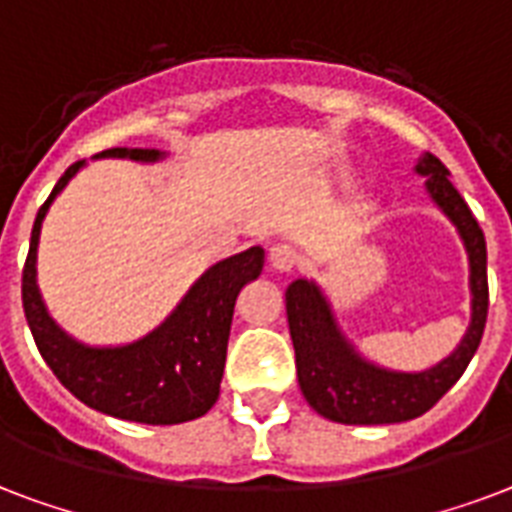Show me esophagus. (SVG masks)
<instances>
[{
	"label": "esophagus",
	"instance_id": "1",
	"mask_svg": "<svg viewBox=\"0 0 512 512\" xmlns=\"http://www.w3.org/2000/svg\"><path fill=\"white\" fill-rule=\"evenodd\" d=\"M269 261H272V267L280 269V272H293V269L301 264V256L296 253V248L280 243L269 251Z\"/></svg>",
	"mask_w": 512,
	"mask_h": 512
}]
</instances>
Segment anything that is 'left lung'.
<instances>
[{
	"instance_id": "1",
	"label": "left lung",
	"mask_w": 512,
	"mask_h": 512,
	"mask_svg": "<svg viewBox=\"0 0 512 512\" xmlns=\"http://www.w3.org/2000/svg\"><path fill=\"white\" fill-rule=\"evenodd\" d=\"M417 170L427 176V189L443 213L457 224L470 256L473 288V323L454 355L422 374H392L360 360L334 326L331 310L320 291L307 280H293L285 288V312L291 328L296 374L304 398L320 417L342 425H392L422 417L465 374L481 344L489 315V280H486V240L473 211L457 186L449 181V168L427 152Z\"/></svg>"
}]
</instances>
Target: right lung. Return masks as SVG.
<instances>
[{
    "mask_svg": "<svg viewBox=\"0 0 512 512\" xmlns=\"http://www.w3.org/2000/svg\"><path fill=\"white\" fill-rule=\"evenodd\" d=\"M104 157L157 160L160 152L106 149ZM82 165L85 160L69 165L39 208L31 229L29 256L23 264V312L39 355L74 398L109 417L144 425H178L202 417L219 400L237 293L248 280L261 275L264 251L256 245L208 269L186 293L178 310L141 342L117 350H93L77 344L55 326L39 299L37 243L50 202Z\"/></svg>",
    "mask_w": 512,
    "mask_h": 512,
    "instance_id": "obj_1",
    "label": "right lung"
}]
</instances>
